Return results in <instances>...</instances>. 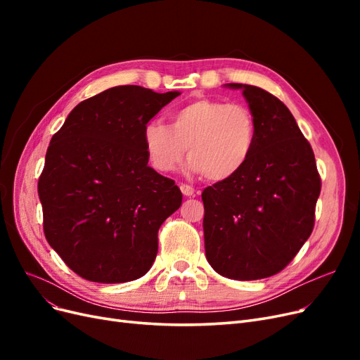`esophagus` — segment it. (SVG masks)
Listing matches in <instances>:
<instances>
[{"mask_svg":"<svg viewBox=\"0 0 360 360\" xmlns=\"http://www.w3.org/2000/svg\"><path fill=\"white\" fill-rule=\"evenodd\" d=\"M180 191L183 192L184 197H195V193H197V191H195L192 186H189V184H184V183L180 184Z\"/></svg>","mask_w":360,"mask_h":360,"instance_id":"esophagus-1","label":"esophagus"}]
</instances>
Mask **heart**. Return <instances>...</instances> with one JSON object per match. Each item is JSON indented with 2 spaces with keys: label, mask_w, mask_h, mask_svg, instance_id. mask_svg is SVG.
<instances>
[{
  "label": "heart",
  "mask_w": 360,
  "mask_h": 360,
  "mask_svg": "<svg viewBox=\"0 0 360 360\" xmlns=\"http://www.w3.org/2000/svg\"><path fill=\"white\" fill-rule=\"evenodd\" d=\"M257 120L242 103L200 97L171 114V126L150 120L143 130L148 159L158 171H174L189 155V169L207 180L234 177L252 156Z\"/></svg>",
  "instance_id": "b5f03b06"
}]
</instances>
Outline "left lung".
<instances>
[{"instance_id":"left-lung-1","label":"left lung","mask_w":360,"mask_h":360,"mask_svg":"<svg viewBox=\"0 0 360 360\" xmlns=\"http://www.w3.org/2000/svg\"><path fill=\"white\" fill-rule=\"evenodd\" d=\"M228 86L243 90L258 134L243 169L202 191L205 257L225 278L263 279L285 269L309 238L321 179L311 144L278 97Z\"/></svg>"}]
</instances>
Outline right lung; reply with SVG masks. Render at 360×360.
<instances>
[{
  "mask_svg": "<svg viewBox=\"0 0 360 360\" xmlns=\"http://www.w3.org/2000/svg\"><path fill=\"white\" fill-rule=\"evenodd\" d=\"M179 94L112 86L76 105L52 136L37 184L43 231L81 278L118 284L153 264L159 228L183 195L147 165L143 130Z\"/></svg>",
  "mask_w": 360,
  "mask_h": 360,
  "instance_id": "1",
  "label": "right lung"
}]
</instances>
